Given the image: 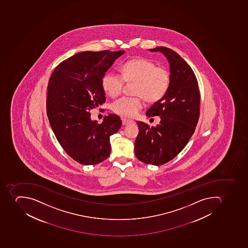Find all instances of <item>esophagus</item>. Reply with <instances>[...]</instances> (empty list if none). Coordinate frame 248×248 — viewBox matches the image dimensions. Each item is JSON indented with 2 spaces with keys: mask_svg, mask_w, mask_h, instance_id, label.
<instances>
[{
  "mask_svg": "<svg viewBox=\"0 0 248 248\" xmlns=\"http://www.w3.org/2000/svg\"><path fill=\"white\" fill-rule=\"evenodd\" d=\"M122 122H123V125H128V124H129V123H133V120H130V119H122Z\"/></svg>",
  "mask_w": 248,
  "mask_h": 248,
  "instance_id": "34e87169",
  "label": "esophagus"
}]
</instances>
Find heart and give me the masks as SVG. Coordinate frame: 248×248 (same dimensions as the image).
<instances>
[{
  "label": "heart",
  "instance_id": "obj_1",
  "mask_svg": "<svg viewBox=\"0 0 248 248\" xmlns=\"http://www.w3.org/2000/svg\"><path fill=\"white\" fill-rule=\"evenodd\" d=\"M123 76L110 70L102 79L104 90L112 98L121 94L125 82L137 83L135 94L137 98L123 97L111 105V109L124 117H134L144 106L143 98L149 102L161 99L170 86V74L167 69L156 66L148 59L137 57L123 64Z\"/></svg>",
  "mask_w": 248,
  "mask_h": 248
}]
</instances>
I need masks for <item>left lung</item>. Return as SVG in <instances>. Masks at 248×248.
<instances>
[{
    "label": "left lung",
    "instance_id": "8db88e82",
    "mask_svg": "<svg viewBox=\"0 0 248 248\" xmlns=\"http://www.w3.org/2000/svg\"><path fill=\"white\" fill-rule=\"evenodd\" d=\"M150 52L163 53L170 65V86L165 95L146 111L160 116L156 127L137 122L135 154L140 161L162 165L179 154L195 132L199 118L200 94L193 70L175 51L158 46Z\"/></svg>",
    "mask_w": 248,
    "mask_h": 248
}]
</instances>
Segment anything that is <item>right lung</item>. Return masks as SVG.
Here are the masks:
<instances>
[{"label":"right lung","mask_w":248,"mask_h":248,"mask_svg":"<svg viewBox=\"0 0 248 248\" xmlns=\"http://www.w3.org/2000/svg\"><path fill=\"white\" fill-rule=\"evenodd\" d=\"M125 51H85L61 62L47 87L46 111L57 140L70 157L84 165L106 160L110 137L121 128L118 115L110 114L98 124L92 108L106 102L102 78Z\"/></svg>","instance_id":"1"}]
</instances>
